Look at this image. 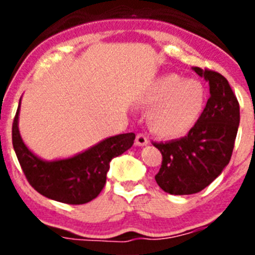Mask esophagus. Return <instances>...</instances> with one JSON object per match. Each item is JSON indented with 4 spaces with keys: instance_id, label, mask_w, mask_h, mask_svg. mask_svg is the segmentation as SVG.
Segmentation results:
<instances>
[{
    "instance_id": "1",
    "label": "esophagus",
    "mask_w": 255,
    "mask_h": 255,
    "mask_svg": "<svg viewBox=\"0 0 255 255\" xmlns=\"http://www.w3.org/2000/svg\"><path fill=\"white\" fill-rule=\"evenodd\" d=\"M148 144V138L144 134H138L136 135V138H135V145H138V147H144V145H147Z\"/></svg>"
}]
</instances>
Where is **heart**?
<instances>
[{"instance_id":"heart-1","label":"heart","mask_w":255,"mask_h":255,"mask_svg":"<svg viewBox=\"0 0 255 255\" xmlns=\"http://www.w3.org/2000/svg\"><path fill=\"white\" fill-rule=\"evenodd\" d=\"M141 103L150 108L148 123L155 134L162 138H180L193 129L203 114L206 89L198 80L166 74L147 88Z\"/></svg>"}]
</instances>
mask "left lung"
Instances as JSON below:
<instances>
[{
  "label": "left lung",
  "mask_w": 255,
  "mask_h": 255,
  "mask_svg": "<svg viewBox=\"0 0 255 255\" xmlns=\"http://www.w3.org/2000/svg\"><path fill=\"white\" fill-rule=\"evenodd\" d=\"M193 70L209 83L203 114L185 136L153 143L162 154L155 181L173 195L199 193L221 175L231 159L240 123L238 98L227 79L208 69Z\"/></svg>",
  "instance_id": "left-lung-1"
}]
</instances>
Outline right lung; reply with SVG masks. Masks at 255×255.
<instances>
[{"mask_svg":"<svg viewBox=\"0 0 255 255\" xmlns=\"http://www.w3.org/2000/svg\"><path fill=\"white\" fill-rule=\"evenodd\" d=\"M20 105L12 124V145L26 180L39 194L66 204H84L98 197L110 162L131 148L134 132L115 135L85 152L58 161H43L28 149L19 132Z\"/></svg>","mask_w":255,"mask_h":255,"instance_id":"right-lung-1","label":"right lung"}]
</instances>
